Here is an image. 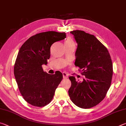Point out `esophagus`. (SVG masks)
I'll list each match as a JSON object with an SVG mask.
<instances>
[{
	"label": "esophagus",
	"mask_w": 126,
	"mask_h": 126,
	"mask_svg": "<svg viewBox=\"0 0 126 126\" xmlns=\"http://www.w3.org/2000/svg\"><path fill=\"white\" fill-rule=\"evenodd\" d=\"M63 77L64 79H67L68 77V75L67 73L65 72H63Z\"/></svg>",
	"instance_id": "obj_1"
}]
</instances>
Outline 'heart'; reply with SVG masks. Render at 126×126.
I'll use <instances>...</instances> for the list:
<instances>
[{
	"instance_id": "obj_1",
	"label": "heart",
	"mask_w": 126,
	"mask_h": 126,
	"mask_svg": "<svg viewBox=\"0 0 126 126\" xmlns=\"http://www.w3.org/2000/svg\"><path fill=\"white\" fill-rule=\"evenodd\" d=\"M65 44H69V45L75 46V42L72 39H68L65 42Z\"/></svg>"
}]
</instances>
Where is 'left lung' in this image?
<instances>
[{"instance_id":"8db88e82","label":"left lung","mask_w":126,"mask_h":126,"mask_svg":"<svg viewBox=\"0 0 126 126\" xmlns=\"http://www.w3.org/2000/svg\"><path fill=\"white\" fill-rule=\"evenodd\" d=\"M78 47L74 64L85 76L80 82L70 76L71 86L68 91L70 98L79 107L90 108L99 104L111 84L113 64L108 50L94 35L82 31H73Z\"/></svg>"}]
</instances>
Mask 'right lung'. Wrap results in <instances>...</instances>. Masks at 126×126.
Masks as SVG:
<instances>
[{
    "label": "right lung",
    "instance_id": "add662e5",
    "mask_svg": "<svg viewBox=\"0 0 126 126\" xmlns=\"http://www.w3.org/2000/svg\"><path fill=\"white\" fill-rule=\"evenodd\" d=\"M65 33L48 31L30 37L21 47L14 67L18 88L25 101L35 107L47 105L54 97L55 89L63 79L59 71L49 74L43 71L47 64L50 47L65 39Z\"/></svg>",
    "mask_w": 126,
    "mask_h": 126
}]
</instances>
